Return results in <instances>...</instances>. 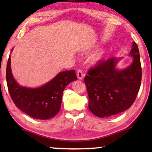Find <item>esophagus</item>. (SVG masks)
I'll list each match as a JSON object with an SVG mask.
<instances>
[{
  "instance_id": "1",
  "label": "esophagus",
  "mask_w": 152,
  "mask_h": 152,
  "mask_svg": "<svg viewBox=\"0 0 152 152\" xmlns=\"http://www.w3.org/2000/svg\"><path fill=\"white\" fill-rule=\"evenodd\" d=\"M77 77L79 80H82L84 77V74H83V72H82L81 70H78L77 71Z\"/></svg>"
}]
</instances>
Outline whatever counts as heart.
I'll list each match as a JSON object with an SVG mask.
<instances>
[{"instance_id":"heart-1","label":"heart","mask_w":152,"mask_h":152,"mask_svg":"<svg viewBox=\"0 0 152 152\" xmlns=\"http://www.w3.org/2000/svg\"><path fill=\"white\" fill-rule=\"evenodd\" d=\"M104 56H105L104 51L97 52L96 53H95L91 56V58L90 59L91 63L92 64H94V65L99 64V63L102 61L103 59L104 58Z\"/></svg>"}]
</instances>
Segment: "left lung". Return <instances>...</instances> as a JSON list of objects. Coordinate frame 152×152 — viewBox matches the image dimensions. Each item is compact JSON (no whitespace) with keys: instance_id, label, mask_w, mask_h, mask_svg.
<instances>
[{"instance_id":"8db88e82","label":"left lung","mask_w":152,"mask_h":152,"mask_svg":"<svg viewBox=\"0 0 152 152\" xmlns=\"http://www.w3.org/2000/svg\"><path fill=\"white\" fill-rule=\"evenodd\" d=\"M129 56L132 64L116 69L121 58L102 61L88 71L84 78L88 95V109L98 117H107L124 112L135 101L142 81L139 48L133 42Z\"/></svg>"}]
</instances>
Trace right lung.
Wrapping results in <instances>:
<instances>
[{
    "instance_id": "obj_1",
    "label": "right lung",
    "mask_w": 152,
    "mask_h": 152,
    "mask_svg": "<svg viewBox=\"0 0 152 152\" xmlns=\"http://www.w3.org/2000/svg\"><path fill=\"white\" fill-rule=\"evenodd\" d=\"M77 79L74 70L58 73L53 79L38 88L20 86L12 74L10 56L6 67L8 91L15 106L31 117L48 119L61 109L62 96L66 86Z\"/></svg>"
}]
</instances>
